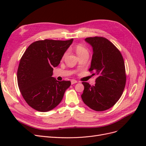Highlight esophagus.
Here are the masks:
<instances>
[{
	"label": "esophagus",
	"mask_w": 146,
	"mask_h": 146,
	"mask_svg": "<svg viewBox=\"0 0 146 146\" xmlns=\"http://www.w3.org/2000/svg\"><path fill=\"white\" fill-rule=\"evenodd\" d=\"M78 82L77 81V80H71V84L72 85H74V84H75V83H77Z\"/></svg>",
	"instance_id": "1"
}]
</instances>
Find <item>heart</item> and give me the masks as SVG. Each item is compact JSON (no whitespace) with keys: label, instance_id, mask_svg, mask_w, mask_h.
<instances>
[{"label":"heart","instance_id":"b5f03b06","mask_svg":"<svg viewBox=\"0 0 146 146\" xmlns=\"http://www.w3.org/2000/svg\"><path fill=\"white\" fill-rule=\"evenodd\" d=\"M75 51H76L78 56H80L83 55H88V50L87 48L81 44H78L75 47ZM67 55V52L64 54L63 58H64L66 55Z\"/></svg>","mask_w":146,"mask_h":146}]
</instances>
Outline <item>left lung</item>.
<instances>
[{"mask_svg": "<svg viewBox=\"0 0 146 146\" xmlns=\"http://www.w3.org/2000/svg\"><path fill=\"white\" fill-rule=\"evenodd\" d=\"M85 41L92 48L90 71L98 77L94 85L83 82L81 97L88 107L98 111L111 108L121 97L125 86L124 61L121 52L112 42L103 37L87 38Z\"/></svg>", "mask_w": 146, "mask_h": 146, "instance_id": "8db88e82", "label": "left lung"}]
</instances>
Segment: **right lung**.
Here are the masks:
<instances>
[{"label": "right lung", "mask_w": 146, "mask_h": 146, "mask_svg": "<svg viewBox=\"0 0 146 146\" xmlns=\"http://www.w3.org/2000/svg\"><path fill=\"white\" fill-rule=\"evenodd\" d=\"M74 39L33 42L22 56L17 72V84L26 102L33 109L47 112L62 100L70 81L59 82L52 77L56 67Z\"/></svg>", "instance_id": "1"}]
</instances>
